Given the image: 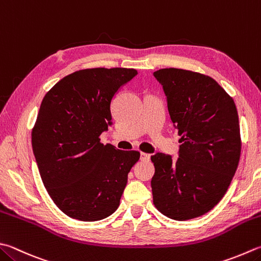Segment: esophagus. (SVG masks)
Masks as SVG:
<instances>
[{
  "label": "esophagus",
  "instance_id": "34e87169",
  "mask_svg": "<svg viewBox=\"0 0 261 261\" xmlns=\"http://www.w3.org/2000/svg\"><path fill=\"white\" fill-rule=\"evenodd\" d=\"M150 159H151V155L150 154L142 152V153H141V160L142 161H150Z\"/></svg>",
  "mask_w": 261,
  "mask_h": 261
}]
</instances>
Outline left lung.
Wrapping results in <instances>:
<instances>
[{"mask_svg": "<svg viewBox=\"0 0 261 261\" xmlns=\"http://www.w3.org/2000/svg\"><path fill=\"white\" fill-rule=\"evenodd\" d=\"M164 88L178 158L151 156L153 203L167 217L188 220L208 213L227 191L241 154L239 115L232 97L209 76L176 68L153 72Z\"/></svg>", "mask_w": 261, "mask_h": 261, "instance_id": "obj_1", "label": "left lung"}]
</instances>
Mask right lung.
Here are the masks:
<instances>
[{"label": "right lung", "instance_id": "obj_1", "mask_svg": "<svg viewBox=\"0 0 261 261\" xmlns=\"http://www.w3.org/2000/svg\"><path fill=\"white\" fill-rule=\"evenodd\" d=\"M137 75L127 68H93L63 77L41 103L32 132L36 164L48 195L82 222L109 217L119 207L139 151L100 143L112 125L111 101Z\"/></svg>", "mask_w": 261, "mask_h": 261}]
</instances>
